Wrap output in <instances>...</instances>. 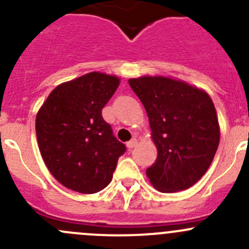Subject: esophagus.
Masks as SVG:
<instances>
[{
    "label": "esophagus",
    "instance_id": "esophagus-1",
    "mask_svg": "<svg viewBox=\"0 0 249 249\" xmlns=\"http://www.w3.org/2000/svg\"><path fill=\"white\" fill-rule=\"evenodd\" d=\"M136 145H137V140L135 139H132L131 141H129V142L126 143V147L129 148V149H132V148L136 147Z\"/></svg>",
    "mask_w": 249,
    "mask_h": 249
}]
</instances>
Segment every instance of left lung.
Masks as SVG:
<instances>
[{
  "label": "left lung",
  "instance_id": "left-lung-1",
  "mask_svg": "<svg viewBox=\"0 0 249 249\" xmlns=\"http://www.w3.org/2000/svg\"><path fill=\"white\" fill-rule=\"evenodd\" d=\"M129 84L144 106L158 158L147 177L162 193L193 187L210 167L220 131L210 95L182 80L140 77Z\"/></svg>",
  "mask_w": 249,
  "mask_h": 249
}]
</instances>
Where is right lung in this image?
Returning a JSON list of instances; mask_svg holds the SVG:
<instances>
[{"mask_svg":"<svg viewBox=\"0 0 249 249\" xmlns=\"http://www.w3.org/2000/svg\"><path fill=\"white\" fill-rule=\"evenodd\" d=\"M119 83L115 76L90 72L57 85L37 113L39 152L64 187L94 194L112 180L126 147L114 137L102 108Z\"/></svg>","mask_w":249,"mask_h":249,"instance_id":"right-lung-1","label":"right lung"}]
</instances>
